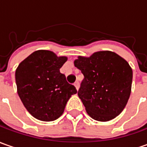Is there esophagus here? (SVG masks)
I'll return each instance as SVG.
<instances>
[{
    "label": "esophagus",
    "mask_w": 147,
    "mask_h": 147,
    "mask_svg": "<svg viewBox=\"0 0 147 147\" xmlns=\"http://www.w3.org/2000/svg\"><path fill=\"white\" fill-rule=\"evenodd\" d=\"M74 85L76 87V90H79V88H80V84H79V82H76L75 84H74Z\"/></svg>",
    "instance_id": "34e87169"
}]
</instances>
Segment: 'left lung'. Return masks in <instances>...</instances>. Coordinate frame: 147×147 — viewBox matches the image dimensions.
<instances>
[{"label":"left lung","instance_id":"obj_1","mask_svg":"<svg viewBox=\"0 0 147 147\" xmlns=\"http://www.w3.org/2000/svg\"><path fill=\"white\" fill-rule=\"evenodd\" d=\"M74 65L84 76L78 96L92 119L108 121L122 112L131 92L133 71L117 54L103 51L78 56Z\"/></svg>","mask_w":147,"mask_h":147}]
</instances>
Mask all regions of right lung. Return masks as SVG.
I'll return each mask as SVG.
<instances>
[{
    "instance_id": "right-lung-1",
    "label": "right lung",
    "mask_w": 147,
    "mask_h": 147,
    "mask_svg": "<svg viewBox=\"0 0 147 147\" xmlns=\"http://www.w3.org/2000/svg\"><path fill=\"white\" fill-rule=\"evenodd\" d=\"M67 60V57H59L51 51L38 50L17 67L18 94L25 108L36 119L43 121L58 119L71 95L77 92L59 71Z\"/></svg>"
}]
</instances>
